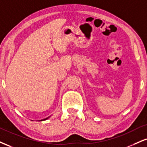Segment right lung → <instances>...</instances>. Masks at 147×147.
Masks as SVG:
<instances>
[{"instance_id": "1", "label": "right lung", "mask_w": 147, "mask_h": 147, "mask_svg": "<svg viewBox=\"0 0 147 147\" xmlns=\"http://www.w3.org/2000/svg\"><path fill=\"white\" fill-rule=\"evenodd\" d=\"M49 117H50V116H49ZM49 117H47V118H45V119H43V120H41V121H46V120H47V119H48V118H49Z\"/></svg>"}]
</instances>
